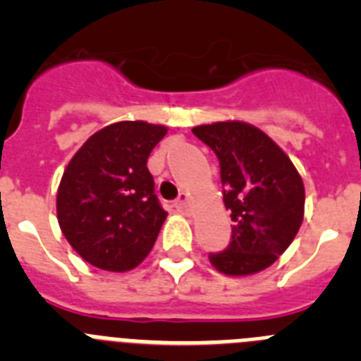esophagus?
<instances>
[{
  "label": "esophagus",
  "mask_w": 361,
  "mask_h": 361,
  "mask_svg": "<svg viewBox=\"0 0 361 361\" xmlns=\"http://www.w3.org/2000/svg\"><path fill=\"white\" fill-rule=\"evenodd\" d=\"M175 208L178 209V212H190V195L188 193H180V197H178V200L175 202Z\"/></svg>",
  "instance_id": "1"
}]
</instances>
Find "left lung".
<instances>
[{
	"label": "left lung",
	"mask_w": 361,
	"mask_h": 361,
	"mask_svg": "<svg viewBox=\"0 0 361 361\" xmlns=\"http://www.w3.org/2000/svg\"><path fill=\"white\" fill-rule=\"evenodd\" d=\"M191 132L219 157L224 206L233 220L229 247L209 255V262L228 276L267 269L304 220L305 188L298 170L267 133L244 121L200 124Z\"/></svg>",
	"instance_id": "left-lung-1"
}]
</instances>
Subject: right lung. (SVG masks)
<instances>
[{"mask_svg":"<svg viewBox=\"0 0 361 361\" xmlns=\"http://www.w3.org/2000/svg\"><path fill=\"white\" fill-rule=\"evenodd\" d=\"M168 128L119 121L86 139L57 188V222L92 266L124 273L148 257L168 213L153 193L149 153Z\"/></svg>","mask_w":361,"mask_h":361,"instance_id":"obj_1","label":"right lung"}]
</instances>
